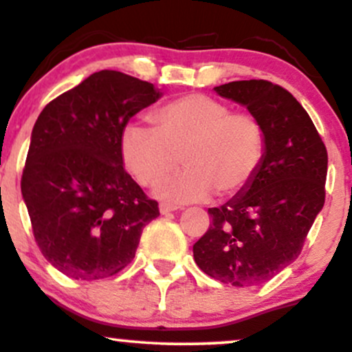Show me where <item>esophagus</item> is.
Listing matches in <instances>:
<instances>
[{
	"label": "esophagus",
	"mask_w": 352,
	"mask_h": 352,
	"mask_svg": "<svg viewBox=\"0 0 352 352\" xmlns=\"http://www.w3.org/2000/svg\"><path fill=\"white\" fill-rule=\"evenodd\" d=\"M159 210L162 215H167V213H172V212H177V210H180V207H175V205H170V204H160Z\"/></svg>",
	"instance_id": "obj_1"
}]
</instances>
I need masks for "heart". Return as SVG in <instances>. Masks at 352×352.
<instances>
[{"label": "heart", "mask_w": 352, "mask_h": 352, "mask_svg": "<svg viewBox=\"0 0 352 352\" xmlns=\"http://www.w3.org/2000/svg\"><path fill=\"white\" fill-rule=\"evenodd\" d=\"M152 129L125 125L120 155L127 172L144 187H157L162 200L190 204L232 197L252 184L266 152L265 127L252 114L236 112L204 94H188L153 112Z\"/></svg>", "instance_id": "obj_1"}]
</instances>
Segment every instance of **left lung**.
<instances>
[{
    "mask_svg": "<svg viewBox=\"0 0 352 352\" xmlns=\"http://www.w3.org/2000/svg\"><path fill=\"white\" fill-rule=\"evenodd\" d=\"M213 91L263 124L266 152L248 187L208 208L210 228L193 245V258L221 283L261 285L301 253L324 205L328 152L308 112L281 86L252 79Z\"/></svg>",
    "mask_w": 352,
    "mask_h": 352,
    "instance_id": "1",
    "label": "left lung"
}]
</instances>
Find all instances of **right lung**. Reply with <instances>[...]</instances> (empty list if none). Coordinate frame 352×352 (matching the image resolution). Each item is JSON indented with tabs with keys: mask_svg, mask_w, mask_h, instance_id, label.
<instances>
[{
	"mask_svg": "<svg viewBox=\"0 0 352 352\" xmlns=\"http://www.w3.org/2000/svg\"><path fill=\"white\" fill-rule=\"evenodd\" d=\"M162 92L99 71L51 100L31 132L21 193L39 250L74 280L119 273L135 256L159 205L125 172L120 135Z\"/></svg>",
	"mask_w": 352,
	"mask_h": 352,
	"instance_id": "1",
	"label": "right lung"
}]
</instances>
